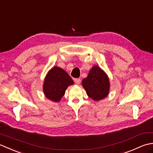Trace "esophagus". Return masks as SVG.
<instances>
[{"instance_id":"34e87169","label":"esophagus","mask_w":153,"mask_h":153,"mask_svg":"<svg viewBox=\"0 0 153 153\" xmlns=\"http://www.w3.org/2000/svg\"><path fill=\"white\" fill-rule=\"evenodd\" d=\"M74 82L77 84V85H79V84H80V83H81V79H80V78H76L74 79Z\"/></svg>"}]
</instances>
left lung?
I'll return each mask as SVG.
<instances>
[{"instance_id": "obj_1", "label": "left lung", "mask_w": 153, "mask_h": 153, "mask_svg": "<svg viewBox=\"0 0 153 153\" xmlns=\"http://www.w3.org/2000/svg\"><path fill=\"white\" fill-rule=\"evenodd\" d=\"M87 95L94 100H102L108 95L110 82L106 73L98 66H94L88 76L82 80Z\"/></svg>"}]
</instances>
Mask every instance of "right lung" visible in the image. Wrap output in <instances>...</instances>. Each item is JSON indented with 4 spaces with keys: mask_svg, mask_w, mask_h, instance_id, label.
<instances>
[{
    "mask_svg": "<svg viewBox=\"0 0 153 153\" xmlns=\"http://www.w3.org/2000/svg\"><path fill=\"white\" fill-rule=\"evenodd\" d=\"M74 81L66 71L54 66L48 71L44 81L43 92L45 97L54 102H59L68 86Z\"/></svg>",
    "mask_w": 153,
    "mask_h": 153,
    "instance_id": "add662e5",
    "label": "right lung"
}]
</instances>
